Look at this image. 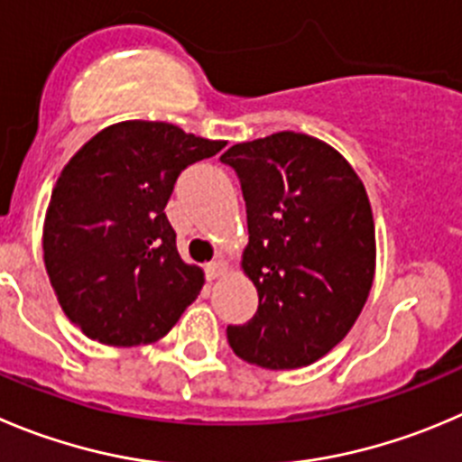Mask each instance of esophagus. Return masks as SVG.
<instances>
[{"label": "esophagus", "mask_w": 462, "mask_h": 462, "mask_svg": "<svg viewBox=\"0 0 462 462\" xmlns=\"http://www.w3.org/2000/svg\"><path fill=\"white\" fill-rule=\"evenodd\" d=\"M226 270H228V263L222 261V258H215V261H210L208 265H206L204 272H206V279L213 281L217 279V276H222Z\"/></svg>", "instance_id": "obj_1"}]
</instances>
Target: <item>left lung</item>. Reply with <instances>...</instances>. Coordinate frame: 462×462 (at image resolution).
<instances>
[{"label": "left lung", "mask_w": 462, "mask_h": 462, "mask_svg": "<svg viewBox=\"0 0 462 462\" xmlns=\"http://www.w3.org/2000/svg\"><path fill=\"white\" fill-rule=\"evenodd\" d=\"M219 161L243 188V267L258 290L256 315L226 327L228 345L267 370L310 365L349 333L374 281L365 186L336 149L294 131L234 144Z\"/></svg>", "instance_id": "1"}]
</instances>
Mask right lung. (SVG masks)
I'll return each instance as SVG.
<instances>
[{
	"label": "right lung",
	"mask_w": 462,
	"mask_h": 462,
	"mask_svg": "<svg viewBox=\"0 0 462 462\" xmlns=\"http://www.w3.org/2000/svg\"><path fill=\"white\" fill-rule=\"evenodd\" d=\"M226 143L168 122H120L63 168L45 217V267L60 309L88 337L134 346L162 337L197 300L165 206L179 174Z\"/></svg>",
	"instance_id": "obj_1"
}]
</instances>
